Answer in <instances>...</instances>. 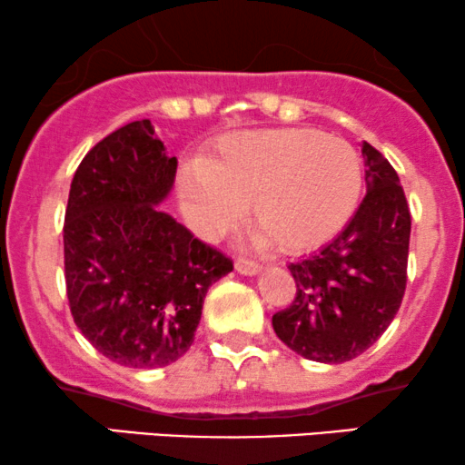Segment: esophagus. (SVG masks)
I'll use <instances>...</instances> for the list:
<instances>
[{"label": "esophagus", "mask_w": 465, "mask_h": 465, "mask_svg": "<svg viewBox=\"0 0 465 465\" xmlns=\"http://www.w3.org/2000/svg\"><path fill=\"white\" fill-rule=\"evenodd\" d=\"M234 269L239 271L241 275H256L262 271V264H258L254 261H247V258H237V262H234Z\"/></svg>", "instance_id": "34e87169"}]
</instances>
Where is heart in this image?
Returning a JSON list of instances; mask_svg holds the SVG:
<instances>
[{
  "instance_id": "obj_1",
  "label": "heart",
  "mask_w": 465,
  "mask_h": 465,
  "mask_svg": "<svg viewBox=\"0 0 465 465\" xmlns=\"http://www.w3.org/2000/svg\"><path fill=\"white\" fill-rule=\"evenodd\" d=\"M179 194L204 239L237 226L250 204L261 243L307 252L351 222L363 194V160L348 141L318 130L241 132L218 144L209 164L183 168Z\"/></svg>"
}]
</instances>
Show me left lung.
<instances>
[{"label":"left lung","instance_id":"8db88e82","mask_svg":"<svg viewBox=\"0 0 465 465\" xmlns=\"http://www.w3.org/2000/svg\"><path fill=\"white\" fill-rule=\"evenodd\" d=\"M367 194L348 226L316 254L288 264L297 297L273 313L277 337L318 363H343L380 340L408 280L410 209L395 168L361 147Z\"/></svg>","mask_w":465,"mask_h":465}]
</instances>
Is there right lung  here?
Here are the masks:
<instances>
[{"mask_svg": "<svg viewBox=\"0 0 465 465\" xmlns=\"http://www.w3.org/2000/svg\"><path fill=\"white\" fill-rule=\"evenodd\" d=\"M177 158L149 119L95 144L70 185L65 291L76 327L106 359L153 370L190 351L209 286L232 261L158 209Z\"/></svg>", "mask_w": 465, "mask_h": 465, "instance_id": "obj_1", "label": "right lung"}]
</instances>
